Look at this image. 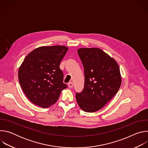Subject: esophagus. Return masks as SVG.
Returning a JSON list of instances; mask_svg holds the SVG:
<instances>
[{
    "label": "esophagus",
    "instance_id": "obj_1",
    "mask_svg": "<svg viewBox=\"0 0 148 148\" xmlns=\"http://www.w3.org/2000/svg\"><path fill=\"white\" fill-rule=\"evenodd\" d=\"M68 86H69V88H73V82H69V83L68 84Z\"/></svg>",
    "mask_w": 148,
    "mask_h": 148
}]
</instances>
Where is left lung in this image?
Instances as JSON below:
<instances>
[{
  "label": "left lung",
  "instance_id": "left-lung-1",
  "mask_svg": "<svg viewBox=\"0 0 148 148\" xmlns=\"http://www.w3.org/2000/svg\"><path fill=\"white\" fill-rule=\"evenodd\" d=\"M77 51L84 66L85 82L75 98L82 110L94 112L118 91L122 82L119 67L115 59L99 48H80Z\"/></svg>",
  "mask_w": 148,
  "mask_h": 148
}]
</instances>
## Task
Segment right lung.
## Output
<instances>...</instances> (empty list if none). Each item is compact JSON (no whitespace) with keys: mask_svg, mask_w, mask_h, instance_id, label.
Masks as SVG:
<instances>
[{"mask_svg":"<svg viewBox=\"0 0 148 148\" xmlns=\"http://www.w3.org/2000/svg\"><path fill=\"white\" fill-rule=\"evenodd\" d=\"M68 49L64 46L36 48L27 54L20 66V86L27 98L37 106L50 107L67 87L62 82L64 75L60 64Z\"/></svg>","mask_w":148,"mask_h":148,"instance_id":"obj_1","label":"right lung"}]
</instances>
